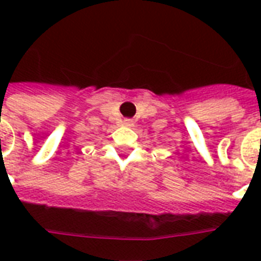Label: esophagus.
Returning <instances> with one entry per match:
<instances>
[{
    "label": "esophagus",
    "mask_w": 261,
    "mask_h": 261,
    "mask_svg": "<svg viewBox=\"0 0 261 261\" xmlns=\"http://www.w3.org/2000/svg\"><path fill=\"white\" fill-rule=\"evenodd\" d=\"M126 124H130V122H126Z\"/></svg>",
    "instance_id": "1"
}]
</instances>
